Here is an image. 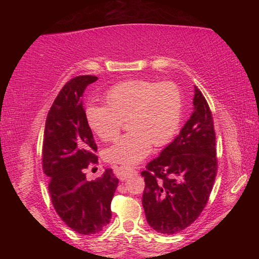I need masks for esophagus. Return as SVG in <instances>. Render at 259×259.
I'll use <instances>...</instances> for the list:
<instances>
[{
  "mask_svg": "<svg viewBox=\"0 0 259 259\" xmlns=\"http://www.w3.org/2000/svg\"><path fill=\"white\" fill-rule=\"evenodd\" d=\"M133 174H134V170L128 168V166L121 165V166H117V168H116V176L122 182L126 181V179L129 178V176H131Z\"/></svg>",
  "mask_w": 259,
  "mask_h": 259,
  "instance_id": "obj_1",
  "label": "esophagus"
}]
</instances>
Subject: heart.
<instances>
[{"instance_id": "b5f03b06", "label": "heart", "mask_w": 259, "mask_h": 259, "mask_svg": "<svg viewBox=\"0 0 259 259\" xmlns=\"http://www.w3.org/2000/svg\"><path fill=\"white\" fill-rule=\"evenodd\" d=\"M104 102L106 106L85 108L91 131L103 142H111L119 135L122 120H126L130 130L104 152L105 160L112 163H138L151 152L152 144H168L182 122L183 94L174 82L122 81L105 93Z\"/></svg>"}]
</instances>
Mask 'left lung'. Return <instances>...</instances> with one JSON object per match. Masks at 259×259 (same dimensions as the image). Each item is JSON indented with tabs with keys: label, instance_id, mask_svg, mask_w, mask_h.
Here are the masks:
<instances>
[{
	"label": "left lung",
	"instance_id": "left-lung-1",
	"mask_svg": "<svg viewBox=\"0 0 259 259\" xmlns=\"http://www.w3.org/2000/svg\"><path fill=\"white\" fill-rule=\"evenodd\" d=\"M193 113L181 133L142 171L148 225L176 234L202 212L217 174L216 136L207 100L194 87Z\"/></svg>",
	"mask_w": 259,
	"mask_h": 259
}]
</instances>
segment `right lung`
<instances>
[{
	"mask_svg": "<svg viewBox=\"0 0 259 259\" xmlns=\"http://www.w3.org/2000/svg\"><path fill=\"white\" fill-rule=\"evenodd\" d=\"M97 80L80 75L63 87L47 115L42 147L52 204L65 224L84 235L98 233L111 221V202L119 184L112 169L91 182L83 172L90 162H98L82 102L85 88Z\"/></svg>",
	"mask_w": 259,
	"mask_h": 259,
	"instance_id": "1",
	"label": "right lung"
}]
</instances>
